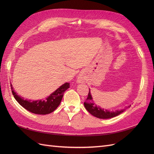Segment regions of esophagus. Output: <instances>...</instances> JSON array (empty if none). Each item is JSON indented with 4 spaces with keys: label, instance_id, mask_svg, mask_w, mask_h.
Returning <instances> with one entry per match:
<instances>
[{
    "label": "esophagus",
    "instance_id": "1",
    "mask_svg": "<svg viewBox=\"0 0 154 154\" xmlns=\"http://www.w3.org/2000/svg\"><path fill=\"white\" fill-rule=\"evenodd\" d=\"M78 83H84L85 82V78H83L82 76H79L78 78Z\"/></svg>",
    "mask_w": 154,
    "mask_h": 154
}]
</instances>
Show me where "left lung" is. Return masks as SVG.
<instances>
[{"instance_id":"1","label":"left lung","mask_w":154,"mask_h":154,"mask_svg":"<svg viewBox=\"0 0 154 154\" xmlns=\"http://www.w3.org/2000/svg\"><path fill=\"white\" fill-rule=\"evenodd\" d=\"M92 101V97L89 88V92H88L87 98L84 102V106L88 112L91 114L92 116L100 119H109L114 118L119 115L120 114H122L125 110V109L122 110H116L115 111L104 110L103 109H101L100 106H97ZM130 106H131V105L128 106V107H130Z\"/></svg>"}]
</instances>
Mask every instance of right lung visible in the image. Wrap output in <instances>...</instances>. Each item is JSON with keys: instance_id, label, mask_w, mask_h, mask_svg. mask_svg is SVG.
I'll return each instance as SVG.
<instances>
[{"instance_id": "obj_1", "label": "right lung", "mask_w": 154, "mask_h": 154, "mask_svg": "<svg viewBox=\"0 0 154 154\" xmlns=\"http://www.w3.org/2000/svg\"><path fill=\"white\" fill-rule=\"evenodd\" d=\"M11 84L13 95L17 102L24 109L36 114L45 115L52 112L61 103L63 93L69 88V83H65L62 86L51 94L44 100H31L24 99L14 91Z\"/></svg>"}]
</instances>
